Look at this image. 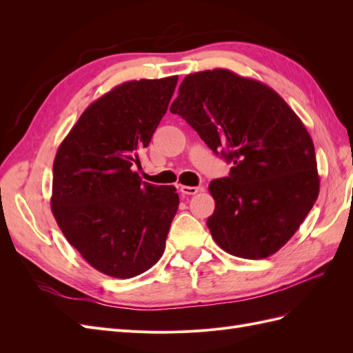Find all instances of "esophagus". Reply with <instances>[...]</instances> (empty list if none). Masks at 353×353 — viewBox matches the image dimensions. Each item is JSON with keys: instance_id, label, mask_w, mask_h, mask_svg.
<instances>
[{"instance_id": "obj_1", "label": "esophagus", "mask_w": 353, "mask_h": 353, "mask_svg": "<svg viewBox=\"0 0 353 353\" xmlns=\"http://www.w3.org/2000/svg\"><path fill=\"white\" fill-rule=\"evenodd\" d=\"M181 193H183L184 196H194L197 194L199 191L203 190V187H188V185H181Z\"/></svg>"}]
</instances>
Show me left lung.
Segmentation results:
<instances>
[{
    "instance_id": "left-lung-1",
    "label": "left lung",
    "mask_w": 353,
    "mask_h": 353,
    "mask_svg": "<svg viewBox=\"0 0 353 353\" xmlns=\"http://www.w3.org/2000/svg\"><path fill=\"white\" fill-rule=\"evenodd\" d=\"M170 112L234 163L209 184L213 240L244 259L280 250L319 193L312 138L290 105L268 85L213 69L185 77Z\"/></svg>"
}]
</instances>
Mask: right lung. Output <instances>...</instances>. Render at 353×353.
<instances>
[{"mask_svg":"<svg viewBox=\"0 0 353 353\" xmlns=\"http://www.w3.org/2000/svg\"><path fill=\"white\" fill-rule=\"evenodd\" d=\"M178 77L117 85L90 104L52 165L51 210L92 268L132 279L162 258L179 197L141 181L134 165L165 116Z\"/></svg>","mask_w":353,"mask_h":353,"instance_id":"obj_1","label":"right lung"}]
</instances>
